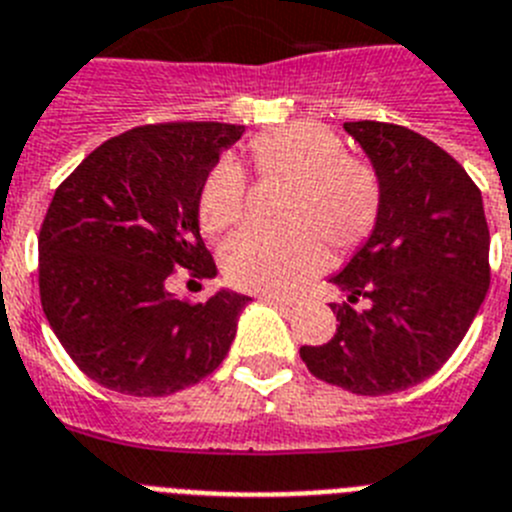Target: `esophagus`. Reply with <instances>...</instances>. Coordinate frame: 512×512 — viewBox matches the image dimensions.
<instances>
[{"label":"esophagus","instance_id":"1","mask_svg":"<svg viewBox=\"0 0 512 512\" xmlns=\"http://www.w3.org/2000/svg\"><path fill=\"white\" fill-rule=\"evenodd\" d=\"M262 301L270 303V306H278V308H293V301L283 296H275V293H262Z\"/></svg>","mask_w":512,"mask_h":512}]
</instances>
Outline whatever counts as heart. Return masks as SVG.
<instances>
[{"label":"heart","mask_w":512,"mask_h":512,"mask_svg":"<svg viewBox=\"0 0 512 512\" xmlns=\"http://www.w3.org/2000/svg\"><path fill=\"white\" fill-rule=\"evenodd\" d=\"M260 176H288L283 224H247L224 242L222 267L234 285L293 293L321 273L334 247L359 245L380 214V178L365 160L316 122L285 124L250 145ZM247 176L234 158H219L206 176L199 216L206 232H224L245 214Z\"/></svg>","instance_id":"obj_1"}]
</instances>
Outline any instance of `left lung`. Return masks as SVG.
I'll return each mask as SVG.
<instances>
[{
	"instance_id": "1",
	"label": "left lung",
	"mask_w": 512,
	"mask_h": 512,
	"mask_svg": "<svg viewBox=\"0 0 512 512\" xmlns=\"http://www.w3.org/2000/svg\"><path fill=\"white\" fill-rule=\"evenodd\" d=\"M344 130L380 178V214L331 275L347 290V303H331L336 334L301 359L336 388L390 395L434 375L464 339L490 288V229L480 188L436 142L370 119Z\"/></svg>"
}]
</instances>
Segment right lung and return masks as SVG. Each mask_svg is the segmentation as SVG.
Masks as SVG:
<instances>
[{
    "label": "right lung",
    "mask_w": 512,
    "mask_h": 512,
    "mask_svg": "<svg viewBox=\"0 0 512 512\" xmlns=\"http://www.w3.org/2000/svg\"><path fill=\"white\" fill-rule=\"evenodd\" d=\"M242 124H145L101 142L55 188L38 237L45 319L91 380L137 398L178 393L222 365L247 296L168 290L214 278L199 199Z\"/></svg>",
    "instance_id": "add662e5"
}]
</instances>
